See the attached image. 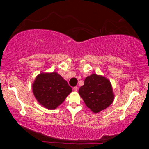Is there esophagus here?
I'll return each instance as SVG.
<instances>
[{"label":"esophagus","mask_w":149,"mask_h":149,"mask_svg":"<svg viewBox=\"0 0 149 149\" xmlns=\"http://www.w3.org/2000/svg\"><path fill=\"white\" fill-rule=\"evenodd\" d=\"M73 89H74V91H77V89H78V87L77 86H75L74 88H73Z\"/></svg>","instance_id":"34e87169"}]
</instances>
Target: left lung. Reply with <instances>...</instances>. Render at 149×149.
<instances>
[{
  "label": "left lung",
  "mask_w": 149,
  "mask_h": 149,
  "mask_svg": "<svg viewBox=\"0 0 149 149\" xmlns=\"http://www.w3.org/2000/svg\"><path fill=\"white\" fill-rule=\"evenodd\" d=\"M79 94L87 107L94 113H99L114 101L112 85L107 78L93 74L85 78Z\"/></svg>",
  "instance_id": "1"
}]
</instances>
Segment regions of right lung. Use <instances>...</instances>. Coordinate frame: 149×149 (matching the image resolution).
<instances>
[{"label": "right lung", "mask_w": 149, "mask_h": 149, "mask_svg": "<svg viewBox=\"0 0 149 149\" xmlns=\"http://www.w3.org/2000/svg\"><path fill=\"white\" fill-rule=\"evenodd\" d=\"M33 93L39 104L54 110L64 101L72 89L56 72L41 73L32 85Z\"/></svg>", "instance_id": "obj_1"}]
</instances>
